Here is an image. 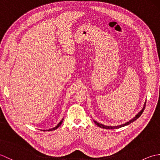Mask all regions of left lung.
I'll use <instances>...</instances> for the list:
<instances>
[{"label": "left lung", "instance_id": "1", "mask_svg": "<svg viewBox=\"0 0 160 160\" xmlns=\"http://www.w3.org/2000/svg\"><path fill=\"white\" fill-rule=\"evenodd\" d=\"M145 106H146V102H145V103H144V105L143 108H142V109L140 112H139V113H138L136 115H135V116L133 118L131 119V120H130L128 122H126V123L120 124V125H118V126H113V127H112V126H105V125H104V124H100L99 122H97L96 120H93V121H94V122H95V124H96L97 126H98V127H100V128H107V129H115V128H119L123 127H124V126H127V125H128L129 124L132 123V122H133L134 121L136 120L138 118H140V115L142 114V113H143V111H144V108H145Z\"/></svg>", "mask_w": 160, "mask_h": 160}]
</instances>
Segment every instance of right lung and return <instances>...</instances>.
<instances>
[{
    "instance_id": "add662e5",
    "label": "right lung",
    "mask_w": 160,
    "mask_h": 160,
    "mask_svg": "<svg viewBox=\"0 0 160 160\" xmlns=\"http://www.w3.org/2000/svg\"><path fill=\"white\" fill-rule=\"evenodd\" d=\"M63 120L64 119H62V120H61L58 124H57V126H56L55 127H53V128H50V129H49V130H42L43 131H54V130H56V129H57L62 124V122H63Z\"/></svg>"
}]
</instances>
